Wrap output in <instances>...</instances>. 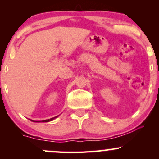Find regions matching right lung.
<instances>
[{
  "mask_svg": "<svg viewBox=\"0 0 159 159\" xmlns=\"http://www.w3.org/2000/svg\"><path fill=\"white\" fill-rule=\"evenodd\" d=\"M58 116H54V117L53 118H51V119H48V120H43V121H36V123H39V122H43V123H46V122H49V121H52V120H53L54 119H55V118L57 117ZM31 121H33V120H31Z\"/></svg>",
  "mask_w": 159,
  "mask_h": 159,
  "instance_id": "right-lung-1",
  "label": "right lung"
}]
</instances>
